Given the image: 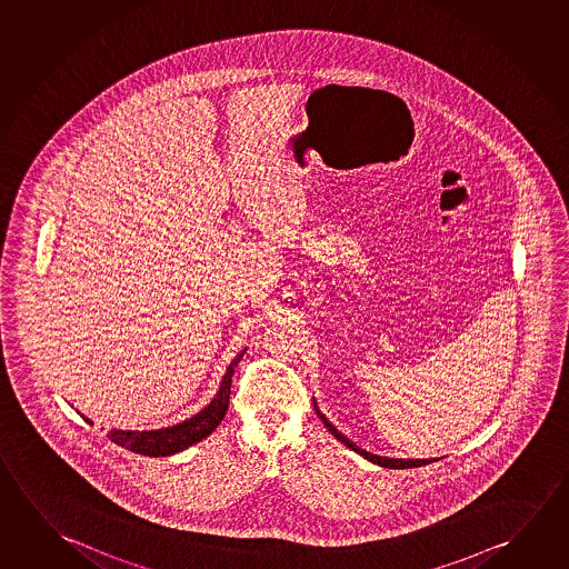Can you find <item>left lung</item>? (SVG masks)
Listing matches in <instances>:
<instances>
[{"mask_svg": "<svg viewBox=\"0 0 569 569\" xmlns=\"http://www.w3.org/2000/svg\"><path fill=\"white\" fill-rule=\"evenodd\" d=\"M317 416L323 420L325 428L329 429L335 438L339 439V441L345 443V446L350 447L352 451H357V453L362 455V457L368 459L370 463H377L380 465V467H388V469H411V467H421V465H428L431 463V461H438V459H390V457H380V455L368 453V451H365V449H360V447L355 446V443H352L349 438H345L341 431L335 428L331 421L327 420L321 411L317 410Z\"/></svg>", "mask_w": 569, "mask_h": 569, "instance_id": "obj_1", "label": "left lung"}]
</instances>
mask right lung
Masks as SVG:
<instances>
[{
    "label": "right lung",
    "mask_w": 569,
    "mask_h": 569,
    "mask_svg": "<svg viewBox=\"0 0 569 569\" xmlns=\"http://www.w3.org/2000/svg\"><path fill=\"white\" fill-rule=\"evenodd\" d=\"M244 350H240L234 360L227 368L224 377L220 380V388L217 396L210 400L209 406H204L199 413H194L189 420L169 426V428L149 429V431H126V429H112L108 433L110 441L116 446H122L123 449H130L133 453L148 455V457H167L183 451L187 447L199 443L217 429L222 418L227 416L228 400H230V385H232V375L234 367L244 357ZM82 420L88 423L92 421L82 416Z\"/></svg>",
    "instance_id": "right-lung-1"
}]
</instances>
